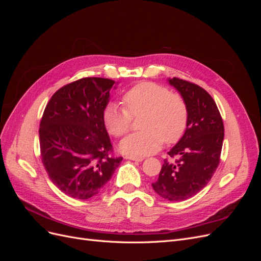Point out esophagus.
<instances>
[{
    "label": "esophagus",
    "instance_id": "obj_1",
    "mask_svg": "<svg viewBox=\"0 0 261 261\" xmlns=\"http://www.w3.org/2000/svg\"><path fill=\"white\" fill-rule=\"evenodd\" d=\"M125 159H128V160H133V161H137V162H141L144 160L143 156H134V155H126Z\"/></svg>",
    "mask_w": 261,
    "mask_h": 261
}]
</instances>
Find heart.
I'll list each match as a JSON object with an SVG mask.
<instances>
[{
  "label": "heart",
  "mask_w": 261,
  "mask_h": 261,
  "mask_svg": "<svg viewBox=\"0 0 261 261\" xmlns=\"http://www.w3.org/2000/svg\"><path fill=\"white\" fill-rule=\"evenodd\" d=\"M125 109L109 103L102 114L108 132L121 137L128 132L132 116L141 117L138 133L125 137L120 150L128 155L141 156L154 153L165 144H174L185 133L188 111L179 94L170 93L165 87L154 83H140L123 96Z\"/></svg>",
  "instance_id": "heart-1"
}]
</instances>
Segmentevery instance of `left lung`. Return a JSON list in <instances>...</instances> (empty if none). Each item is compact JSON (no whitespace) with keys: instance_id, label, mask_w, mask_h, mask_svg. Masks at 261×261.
I'll return each instance as SVG.
<instances>
[{"instance_id":"1","label":"left lung","mask_w":261,"mask_h":261,"mask_svg":"<svg viewBox=\"0 0 261 261\" xmlns=\"http://www.w3.org/2000/svg\"><path fill=\"white\" fill-rule=\"evenodd\" d=\"M184 99L188 121L183 137L168 154L178 155L175 162L164 160L159 178L152 187L162 198L186 200L206 186L218 168L224 138V126L215 100L198 85L169 78Z\"/></svg>"}]
</instances>
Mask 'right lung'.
I'll use <instances>...</instances> for the list:
<instances>
[{
  "instance_id": "add662e5",
  "label": "right lung",
  "mask_w": 261,
  "mask_h": 261,
  "mask_svg": "<svg viewBox=\"0 0 261 261\" xmlns=\"http://www.w3.org/2000/svg\"><path fill=\"white\" fill-rule=\"evenodd\" d=\"M116 83L86 77L62 87L46 105L39 128L43 167L60 191L76 199L97 196L123 158H112L102 120Z\"/></svg>"
}]
</instances>
